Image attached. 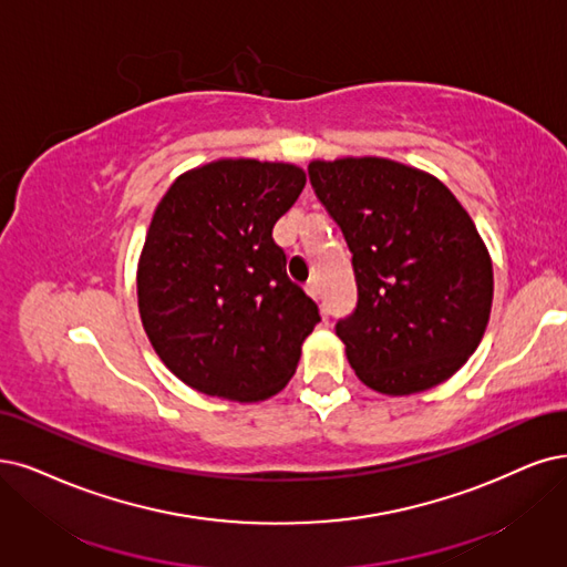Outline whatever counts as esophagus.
Returning <instances> with one entry per match:
<instances>
[{
    "mask_svg": "<svg viewBox=\"0 0 567 567\" xmlns=\"http://www.w3.org/2000/svg\"><path fill=\"white\" fill-rule=\"evenodd\" d=\"M306 291H308V297H312L316 301L322 299V289H320V282H318V280H310V282L306 285ZM322 312H324V318H327V308H322Z\"/></svg>",
    "mask_w": 567,
    "mask_h": 567,
    "instance_id": "34e87169",
    "label": "esophagus"
}]
</instances>
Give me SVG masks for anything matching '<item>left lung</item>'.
<instances>
[{
  "label": "left lung",
  "mask_w": 567,
  "mask_h": 567,
  "mask_svg": "<svg viewBox=\"0 0 567 567\" xmlns=\"http://www.w3.org/2000/svg\"><path fill=\"white\" fill-rule=\"evenodd\" d=\"M308 177L352 251L358 306L337 337L358 379L392 396L451 379L493 303V264L465 207L436 177L388 158L312 161Z\"/></svg>",
  "instance_id": "obj_1"
}]
</instances>
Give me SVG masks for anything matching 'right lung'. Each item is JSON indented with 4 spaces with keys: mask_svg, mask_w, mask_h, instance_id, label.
<instances>
[{
    "mask_svg": "<svg viewBox=\"0 0 567 567\" xmlns=\"http://www.w3.org/2000/svg\"><path fill=\"white\" fill-rule=\"evenodd\" d=\"M306 173L289 163L215 161L161 198L137 268V303L163 364L198 392L259 402L295 373L318 303L287 278L272 226Z\"/></svg>",
    "mask_w": 567,
    "mask_h": 567,
    "instance_id": "add662e5",
    "label": "right lung"
}]
</instances>
